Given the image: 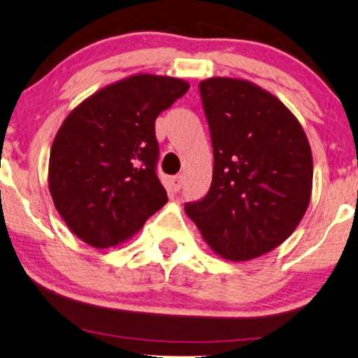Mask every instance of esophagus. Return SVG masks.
Segmentation results:
<instances>
[{
    "instance_id": "34e87169",
    "label": "esophagus",
    "mask_w": 358,
    "mask_h": 358,
    "mask_svg": "<svg viewBox=\"0 0 358 358\" xmlns=\"http://www.w3.org/2000/svg\"><path fill=\"white\" fill-rule=\"evenodd\" d=\"M169 184H171V189L174 192H179L184 184V178L182 176H173V178H169Z\"/></svg>"
}]
</instances>
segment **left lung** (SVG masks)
Here are the masks:
<instances>
[{"mask_svg": "<svg viewBox=\"0 0 358 358\" xmlns=\"http://www.w3.org/2000/svg\"><path fill=\"white\" fill-rule=\"evenodd\" d=\"M200 93L214 149L213 184L185 213L214 254L257 259L282 244L306 214L311 145L292 110L254 82L209 78Z\"/></svg>", "mask_w": 358, "mask_h": 358, "instance_id": "8db88e82", "label": "left lung"}]
</instances>
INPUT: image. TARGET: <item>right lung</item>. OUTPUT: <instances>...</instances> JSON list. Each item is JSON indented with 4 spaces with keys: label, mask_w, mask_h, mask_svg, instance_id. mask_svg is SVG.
<instances>
[{
    "label": "right lung",
    "mask_w": 358,
    "mask_h": 358,
    "mask_svg": "<svg viewBox=\"0 0 358 358\" xmlns=\"http://www.w3.org/2000/svg\"><path fill=\"white\" fill-rule=\"evenodd\" d=\"M189 89L184 79L138 73L99 89L63 120L47 180L58 214L82 241L114 248L165 206L155 119Z\"/></svg>",
    "instance_id": "add662e5"
}]
</instances>
